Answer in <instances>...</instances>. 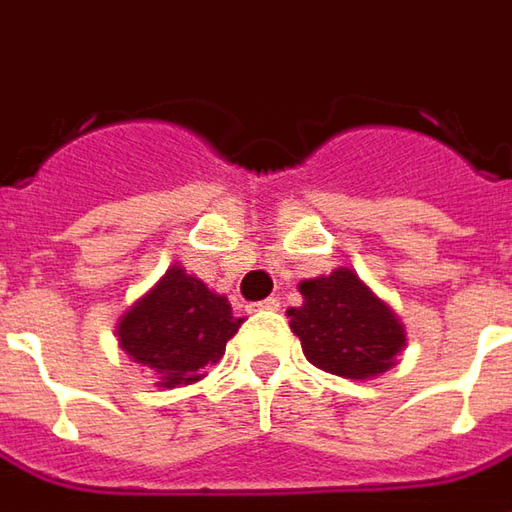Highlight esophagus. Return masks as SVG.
<instances>
[{"mask_svg": "<svg viewBox=\"0 0 512 512\" xmlns=\"http://www.w3.org/2000/svg\"><path fill=\"white\" fill-rule=\"evenodd\" d=\"M255 311H280V300H277V297H269V300L257 302Z\"/></svg>", "mask_w": 512, "mask_h": 512, "instance_id": "obj_1", "label": "esophagus"}]
</instances>
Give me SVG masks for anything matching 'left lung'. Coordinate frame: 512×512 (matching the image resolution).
Returning a JSON list of instances; mask_svg holds the SVG:
<instances>
[{"mask_svg":"<svg viewBox=\"0 0 512 512\" xmlns=\"http://www.w3.org/2000/svg\"><path fill=\"white\" fill-rule=\"evenodd\" d=\"M302 305L288 308L305 358L330 375L367 381L387 373L406 344V330L387 302L375 297L353 269L302 280Z\"/></svg>","mask_w":512,"mask_h":512,"instance_id":"8db88e82","label":"left lung"}]
</instances>
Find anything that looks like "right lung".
<instances>
[{"label": "right lung", "mask_w": 512, "mask_h": 512, "mask_svg": "<svg viewBox=\"0 0 512 512\" xmlns=\"http://www.w3.org/2000/svg\"><path fill=\"white\" fill-rule=\"evenodd\" d=\"M243 319L232 316L227 297L210 291L182 266L139 297L117 322V339L137 364L154 370L165 389L201 381L218 364Z\"/></svg>", "instance_id": "obj_1"}]
</instances>
